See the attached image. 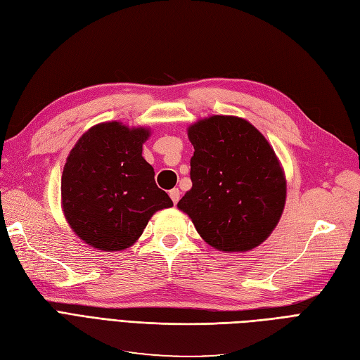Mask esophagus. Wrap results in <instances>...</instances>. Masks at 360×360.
I'll return each mask as SVG.
<instances>
[{"instance_id":"obj_1","label":"esophagus","mask_w":360,"mask_h":360,"mask_svg":"<svg viewBox=\"0 0 360 360\" xmlns=\"http://www.w3.org/2000/svg\"><path fill=\"white\" fill-rule=\"evenodd\" d=\"M169 197H171V200H172L174 204H177L179 200H180V191H179L177 188L171 189V191H169Z\"/></svg>"}]
</instances>
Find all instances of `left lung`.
Here are the masks:
<instances>
[{
  "label": "left lung",
  "instance_id": "1",
  "mask_svg": "<svg viewBox=\"0 0 360 360\" xmlns=\"http://www.w3.org/2000/svg\"><path fill=\"white\" fill-rule=\"evenodd\" d=\"M195 151L192 188L177 207L217 250L245 252L263 243L284 212V171L263 134L246 120L212 115L188 127Z\"/></svg>",
  "mask_w": 360,
  "mask_h": 360
}]
</instances>
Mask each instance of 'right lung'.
Instances as JSON below:
<instances>
[{
	"instance_id": "add662e5",
	"label": "right lung",
	"mask_w": 360,
	"mask_h": 360,
	"mask_svg": "<svg viewBox=\"0 0 360 360\" xmlns=\"http://www.w3.org/2000/svg\"><path fill=\"white\" fill-rule=\"evenodd\" d=\"M146 127L96 124L72 148L61 176L64 216L79 238L99 250H123L143 234L150 217L172 205L143 158Z\"/></svg>"
}]
</instances>
